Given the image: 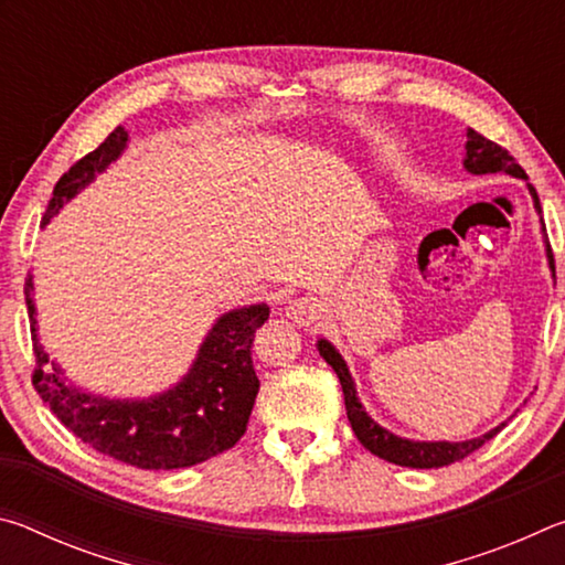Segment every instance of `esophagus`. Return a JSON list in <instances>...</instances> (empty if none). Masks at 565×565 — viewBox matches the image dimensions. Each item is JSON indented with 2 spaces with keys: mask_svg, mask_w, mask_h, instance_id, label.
<instances>
[{
  "mask_svg": "<svg viewBox=\"0 0 565 565\" xmlns=\"http://www.w3.org/2000/svg\"><path fill=\"white\" fill-rule=\"evenodd\" d=\"M321 313L323 303L317 296H299V299H294L286 306V317L294 323H299V327H311V323H317L321 319Z\"/></svg>",
  "mask_w": 565,
  "mask_h": 565,
  "instance_id": "obj_1",
  "label": "esophagus"
}]
</instances>
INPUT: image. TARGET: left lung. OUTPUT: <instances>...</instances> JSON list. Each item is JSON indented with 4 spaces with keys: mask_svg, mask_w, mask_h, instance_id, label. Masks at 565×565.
Listing matches in <instances>:
<instances>
[{
    "mask_svg": "<svg viewBox=\"0 0 565 565\" xmlns=\"http://www.w3.org/2000/svg\"><path fill=\"white\" fill-rule=\"evenodd\" d=\"M468 141H466V157H463V169L471 171V174H509L515 179H523L525 186H529L531 196H533V209L539 212L541 216V202H539V194H535L533 184H529V177H525V171L515 164V159L505 151L503 147L493 145L491 139L481 137V134L468 129ZM541 232L546 234V224H543V216H541ZM543 244H546V259L551 266V276L556 279V266H553V252H551V244H548V236H543ZM319 353L323 356V361L329 363V366L337 371V376L341 381V388H343V404H347V416H349V424L353 428V434L361 441L363 448H369L371 454L384 458L388 463H396V466H408V468H441V466H451L456 461H461L468 454H473L476 448H481L486 441H491V438L501 431V428L509 424V420H503L495 428H491L489 434L478 436V438H468V441H414V438H401L396 434H391L388 428L379 426L374 418L366 414V408L356 396V384H353L351 379V371L347 366V361H343L341 353L337 351L331 341L327 339H319L317 343Z\"/></svg>",
    "mask_w": 565,
    "mask_h": 565,
    "instance_id": "obj_1",
    "label": "left lung"
}]
</instances>
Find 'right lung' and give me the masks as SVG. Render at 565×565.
<instances>
[{
    "label": "right lung",
    "mask_w": 565,
    "mask_h": 565,
    "mask_svg": "<svg viewBox=\"0 0 565 565\" xmlns=\"http://www.w3.org/2000/svg\"><path fill=\"white\" fill-rule=\"evenodd\" d=\"M127 141L129 134L117 127L97 149L76 161L56 181L42 226L117 161ZM32 279L30 274L24 284L36 356L32 384L52 414L84 444L121 463L171 471L224 454L244 436L259 394L252 343L256 329L269 319V306L252 303L222 313L177 386L149 398H109L70 384L60 363L50 361V353L40 343Z\"/></svg>",
    "instance_id": "obj_1"
}]
</instances>
